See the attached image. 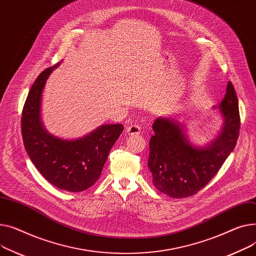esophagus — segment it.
Here are the masks:
<instances>
[{"label":"esophagus","instance_id":"esophagus-1","mask_svg":"<svg viewBox=\"0 0 256 256\" xmlns=\"http://www.w3.org/2000/svg\"><path fill=\"white\" fill-rule=\"evenodd\" d=\"M126 130L129 135H138L140 133V127L138 125H130Z\"/></svg>","mask_w":256,"mask_h":256}]
</instances>
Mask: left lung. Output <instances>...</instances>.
I'll return each instance as SVG.
<instances>
[{"mask_svg": "<svg viewBox=\"0 0 256 256\" xmlns=\"http://www.w3.org/2000/svg\"><path fill=\"white\" fill-rule=\"evenodd\" d=\"M219 110L223 126L206 146H195L176 118L159 116L153 124L148 166L154 186L172 198L191 196L204 188L234 151L240 133L238 97L230 82Z\"/></svg>", "mask_w": 256, "mask_h": 256, "instance_id": "8db88e82", "label": "left lung"}]
</instances>
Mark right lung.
I'll use <instances>...</instances> for the list:
<instances>
[{"label": "right lung", "mask_w": 256, "mask_h": 256, "mask_svg": "<svg viewBox=\"0 0 256 256\" xmlns=\"http://www.w3.org/2000/svg\"><path fill=\"white\" fill-rule=\"evenodd\" d=\"M60 63L42 71L30 90L22 114V134L30 159L44 178L58 189L80 192L98 181L124 127L104 124L76 140L50 133L41 120V97L48 76Z\"/></svg>", "instance_id": "add662e5"}]
</instances>
